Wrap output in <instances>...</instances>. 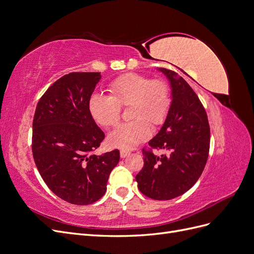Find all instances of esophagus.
I'll return each instance as SVG.
<instances>
[{
    "label": "esophagus",
    "mask_w": 254,
    "mask_h": 254,
    "mask_svg": "<svg viewBox=\"0 0 254 254\" xmlns=\"http://www.w3.org/2000/svg\"><path fill=\"white\" fill-rule=\"evenodd\" d=\"M120 155H121V158H126L130 155V151L129 150H126V149H122L120 151Z\"/></svg>",
    "instance_id": "obj_1"
}]
</instances>
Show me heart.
Wrapping results in <instances>:
<instances>
[{"mask_svg": "<svg viewBox=\"0 0 254 254\" xmlns=\"http://www.w3.org/2000/svg\"><path fill=\"white\" fill-rule=\"evenodd\" d=\"M109 95L93 94L89 110L96 123L107 128L117 126L122 109L129 107L132 120L119 126L108 135V143L118 148H133L148 139L150 127L162 126L171 110L172 92L168 83L139 73H126L109 84Z\"/></svg>", "mask_w": 254, "mask_h": 254, "instance_id": "1", "label": "heart"}]
</instances>
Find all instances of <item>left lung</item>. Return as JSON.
<instances>
[{"label": "left lung", "mask_w": 254, "mask_h": 254, "mask_svg": "<svg viewBox=\"0 0 254 254\" xmlns=\"http://www.w3.org/2000/svg\"><path fill=\"white\" fill-rule=\"evenodd\" d=\"M172 84L170 113L159 133L143 147L144 166L135 176L140 191L170 200L188 191L201 176L210 150V125L200 99L178 73L161 68ZM153 149L167 154L160 157Z\"/></svg>", "instance_id": "left-lung-1"}]
</instances>
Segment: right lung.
<instances>
[{
	"instance_id": "add662e5",
	"label": "right lung",
	"mask_w": 254,
	"mask_h": 254,
	"mask_svg": "<svg viewBox=\"0 0 254 254\" xmlns=\"http://www.w3.org/2000/svg\"><path fill=\"white\" fill-rule=\"evenodd\" d=\"M98 72H72L54 82L37 104L32 150L43 181L66 202L91 204L107 190L120 160L114 149L94 155L105 139L89 110Z\"/></svg>"
}]
</instances>
